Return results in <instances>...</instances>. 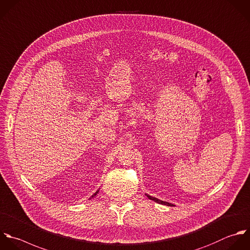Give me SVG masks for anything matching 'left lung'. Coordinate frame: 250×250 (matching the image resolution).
Here are the masks:
<instances>
[{"mask_svg":"<svg viewBox=\"0 0 250 250\" xmlns=\"http://www.w3.org/2000/svg\"><path fill=\"white\" fill-rule=\"evenodd\" d=\"M150 200H152V201H154V202H156V203H158V204H161V205H165V206H168V207H172L173 205H171V204H168V203H167V202H164V201H161V200H159V199H156V198H154V197H151V196H147Z\"/></svg>","mask_w":250,"mask_h":250,"instance_id":"1","label":"left lung"}]
</instances>
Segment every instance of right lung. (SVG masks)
<instances>
[{"label": "right lung", "instance_id": "right-lung-1", "mask_svg": "<svg viewBox=\"0 0 250 250\" xmlns=\"http://www.w3.org/2000/svg\"><path fill=\"white\" fill-rule=\"evenodd\" d=\"M98 192H99V191H97V192H96V193H95V194H93V196H92V197H94V196H96V194H97V193H98ZM92 197H91V198H92Z\"/></svg>", "mask_w": 250, "mask_h": 250}]
</instances>
